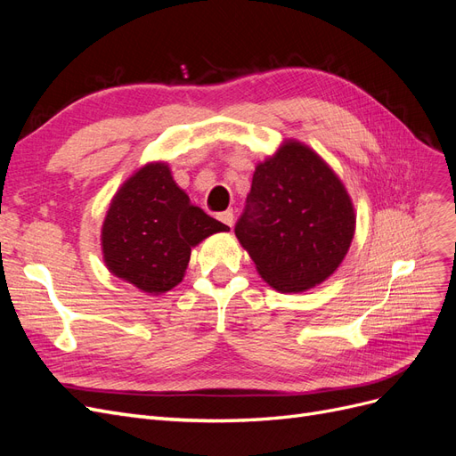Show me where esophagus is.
<instances>
[{
	"label": "esophagus",
	"instance_id": "34e87169",
	"mask_svg": "<svg viewBox=\"0 0 456 456\" xmlns=\"http://www.w3.org/2000/svg\"><path fill=\"white\" fill-rule=\"evenodd\" d=\"M218 220H220V223H224L226 226H233V211L232 209H228V211H223V213H220L218 215Z\"/></svg>",
	"mask_w": 456,
	"mask_h": 456
}]
</instances>
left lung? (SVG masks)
<instances>
[{
	"instance_id": "8db88e82",
	"label": "left lung",
	"mask_w": 456,
	"mask_h": 456,
	"mask_svg": "<svg viewBox=\"0 0 456 456\" xmlns=\"http://www.w3.org/2000/svg\"><path fill=\"white\" fill-rule=\"evenodd\" d=\"M355 213L346 188L312 148L287 141L256 165L236 236L281 293L325 281L346 256Z\"/></svg>"
}]
</instances>
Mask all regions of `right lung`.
<instances>
[{"mask_svg": "<svg viewBox=\"0 0 456 456\" xmlns=\"http://www.w3.org/2000/svg\"><path fill=\"white\" fill-rule=\"evenodd\" d=\"M228 230L190 203L167 163H146L110 203L101 233L102 255L119 280L161 295L183 281L191 247Z\"/></svg>", "mask_w": 456, "mask_h": 456, "instance_id": "1", "label": "right lung"}]
</instances>
